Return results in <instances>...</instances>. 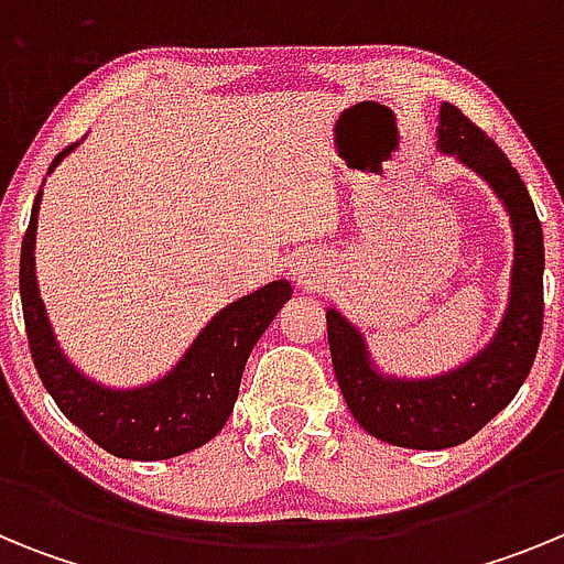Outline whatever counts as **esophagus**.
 I'll list each match as a JSON object with an SVG mask.
<instances>
[{"label":"esophagus","instance_id":"1","mask_svg":"<svg viewBox=\"0 0 564 564\" xmlns=\"http://www.w3.org/2000/svg\"><path fill=\"white\" fill-rule=\"evenodd\" d=\"M293 279H296L299 285H305V288H316L318 282H322V276H318V265L313 262V259H299V262H293Z\"/></svg>","mask_w":564,"mask_h":564}]
</instances>
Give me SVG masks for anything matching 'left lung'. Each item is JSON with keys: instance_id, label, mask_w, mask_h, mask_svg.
Listing matches in <instances>:
<instances>
[{"instance_id": "obj_1", "label": "left lung", "mask_w": 564, "mask_h": 564, "mask_svg": "<svg viewBox=\"0 0 564 564\" xmlns=\"http://www.w3.org/2000/svg\"><path fill=\"white\" fill-rule=\"evenodd\" d=\"M435 147L486 181L511 223V285L495 336L452 370L406 378L381 370L364 333L338 307H327L333 370L352 417L378 441L426 452L466 443L514 401L536 358L545 311L542 226L517 169L502 149L452 104H441Z\"/></svg>"}]
</instances>
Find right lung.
Wrapping results in <instances>:
<instances>
[{"instance_id": "add662e5", "label": "right lung", "mask_w": 564, "mask_h": 564, "mask_svg": "<svg viewBox=\"0 0 564 564\" xmlns=\"http://www.w3.org/2000/svg\"><path fill=\"white\" fill-rule=\"evenodd\" d=\"M78 147L82 143L64 149L50 163L47 174L56 172L64 158H69ZM39 206H42V188L22 239L19 293H22L30 356L44 390L89 441H96L115 457L169 460L200 449L203 443L217 437V432L226 426L248 356L257 347L259 336L276 318L279 307L293 296L291 282L273 279L259 291L239 296L220 313H214L212 322L194 336L186 352L163 376L138 387H109L89 378L82 367L69 361L50 325L36 279Z\"/></svg>"}]
</instances>
